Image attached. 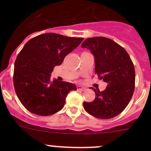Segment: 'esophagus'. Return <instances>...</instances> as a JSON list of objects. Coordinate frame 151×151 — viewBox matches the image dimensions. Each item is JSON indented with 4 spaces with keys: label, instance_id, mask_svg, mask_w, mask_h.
I'll return each instance as SVG.
<instances>
[{
    "label": "esophagus",
    "instance_id": "esophagus-1",
    "mask_svg": "<svg viewBox=\"0 0 151 151\" xmlns=\"http://www.w3.org/2000/svg\"><path fill=\"white\" fill-rule=\"evenodd\" d=\"M77 90H78V91H85V88H84V87H83V86H81V85H77Z\"/></svg>",
    "mask_w": 151,
    "mask_h": 151
}]
</instances>
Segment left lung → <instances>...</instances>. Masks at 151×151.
<instances>
[{"instance_id":"8db88e82","label":"left lung","mask_w":151,"mask_h":151,"mask_svg":"<svg viewBox=\"0 0 151 151\" xmlns=\"http://www.w3.org/2000/svg\"><path fill=\"white\" fill-rule=\"evenodd\" d=\"M91 50L95 58V73L107 83L106 89L95 91L91 102H83L86 112L101 119H109L124 110L133 96L135 70L132 60L125 49L105 37L88 38L82 44Z\"/></svg>"}]
</instances>
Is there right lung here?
Returning <instances> with one entry per match:
<instances>
[{
  "instance_id": "1",
  "label": "right lung",
  "mask_w": 151,
  "mask_h": 151,
  "mask_svg": "<svg viewBox=\"0 0 151 151\" xmlns=\"http://www.w3.org/2000/svg\"><path fill=\"white\" fill-rule=\"evenodd\" d=\"M83 39L47 33L25 44L15 60L13 80L17 96L28 111L48 116L63 107L67 95L77 90L76 85L51 81L50 76L54 67L61 64Z\"/></svg>"
}]
</instances>
